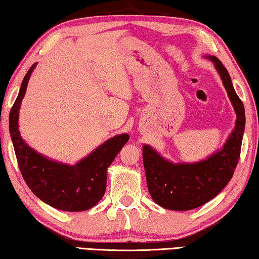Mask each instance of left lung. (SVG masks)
<instances>
[{
    "instance_id": "1",
    "label": "left lung",
    "mask_w": 259,
    "mask_h": 259,
    "mask_svg": "<svg viewBox=\"0 0 259 259\" xmlns=\"http://www.w3.org/2000/svg\"><path fill=\"white\" fill-rule=\"evenodd\" d=\"M207 58L213 63L233 105L235 126L222 150L194 163H172L150 145L143 146L148 192L157 204L169 210L185 211L209 202L231 181L240 159L245 125L243 104L222 61L214 56Z\"/></svg>"
}]
</instances>
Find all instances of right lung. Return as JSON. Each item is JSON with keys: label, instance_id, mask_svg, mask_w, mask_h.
<instances>
[{"label": "right lung", "instance_id": "add662e5", "mask_svg": "<svg viewBox=\"0 0 259 259\" xmlns=\"http://www.w3.org/2000/svg\"><path fill=\"white\" fill-rule=\"evenodd\" d=\"M36 64L28 69L18 97L9 115V130L20 172L35 195L64 211H84L97 204L106 190L107 168L129 140L128 134L109 138L76 164L68 165L48 159L21 138L18 129L20 103Z\"/></svg>", "mask_w": 259, "mask_h": 259}]
</instances>
